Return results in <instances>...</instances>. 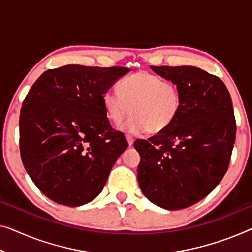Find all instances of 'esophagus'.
I'll use <instances>...</instances> for the list:
<instances>
[{
  "label": "esophagus",
  "mask_w": 252,
  "mask_h": 252,
  "mask_svg": "<svg viewBox=\"0 0 252 252\" xmlns=\"http://www.w3.org/2000/svg\"><path fill=\"white\" fill-rule=\"evenodd\" d=\"M126 140H127V142H129V146H132L133 145L134 139H133L132 136H131V134H126Z\"/></svg>",
  "instance_id": "obj_1"
}]
</instances>
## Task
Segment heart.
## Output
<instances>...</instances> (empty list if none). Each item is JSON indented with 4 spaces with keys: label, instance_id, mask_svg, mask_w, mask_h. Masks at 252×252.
<instances>
[{
    "label": "heart",
    "instance_id": "heart-1",
    "mask_svg": "<svg viewBox=\"0 0 252 252\" xmlns=\"http://www.w3.org/2000/svg\"><path fill=\"white\" fill-rule=\"evenodd\" d=\"M118 92L107 90L102 97L107 119L120 125L132 113L125 129L133 133H159L174 122L182 108L179 86L157 74L139 71L120 80Z\"/></svg>",
    "mask_w": 252,
    "mask_h": 252
}]
</instances>
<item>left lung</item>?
<instances>
[{
  "instance_id": "left-lung-1",
  "label": "left lung",
  "mask_w": 252,
  "mask_h": 252,
  "mask_svg": "<svg viewBox=\"0 0 252 252\" xmlns=\"http://www.w3.org/2000/svg\"><path fill=\"white\" fill-rule=\"evenodd\" d=\"M179 86L182 108L166 130L138 139L139 187L149 201L168 210L190 207L226 173L236 125L230 93L219 77L196 66H150Z\"/></svg>"
}]
</instances>
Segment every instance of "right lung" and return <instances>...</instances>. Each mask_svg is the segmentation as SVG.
I'll return each mask as SVG.
<instances>
[{
  "label": "right lung",
  "instance_id": "add662e5",
  "mask_svg": "<svg viewBox=\"0 0 252 252\" xmlns=\"http://www.w3.org/2000/svg\"><path fill=\"white\" fill-rule=\"evenodd\" d=\"M127 67L69 64L45 71L22 103L20 154L45 196L77 207L102 192L125 134L111 126L102 97Z\"/></svg>",
  "mask_w": 252,
  "mask_h": 252
}]
</instances>
